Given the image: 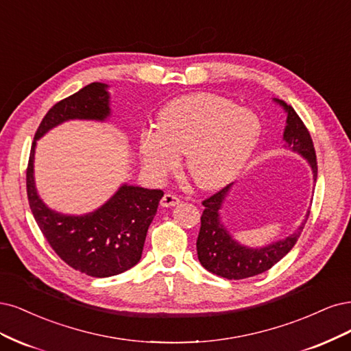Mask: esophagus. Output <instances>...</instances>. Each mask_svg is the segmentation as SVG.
<instances>
[{
	"label": "esophagus",
	"mask_w": 351,
	"mask_h": 351,
	"mask_svg": "<svg viewBox=\"0 0 351 351\" xmlns=\"http://www.w3.org/2000/svg\"><path fill=\"white\" fill-rule=\"evenodd\" d=\"M180 202V199L175 195V194H165L163 195V198L160 199V206L162 207H175V206H178Z\"/></svg>",
	"instance_id": "esophagus-1"
}]
</instances>
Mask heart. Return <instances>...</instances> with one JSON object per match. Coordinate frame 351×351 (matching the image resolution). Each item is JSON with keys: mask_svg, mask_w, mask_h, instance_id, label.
I'll list each match as a JSON object with an SVG mask.
<instances>
[{"mask_svg": "<svg viewBox=\"0 0 351 351\" xmlns=\"http://www.w3.org/2000/svg\"><path fill=\"white\" fill-rule=\"evenodd\" d=\"M261 135L254 112L210 93L182 96L167 104L157 128L140 135L141 160L154 178H163L186 154L194 182L206 189L230 182L250 160Z\"/></svg>", "mask_w": 351, "mask_h": 351, "instance_id": "heart-1", "label": "heart"}]
</instances>
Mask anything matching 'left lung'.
Wrapping results in <instances>:
<instances>
[{"mask_svg":"<svg viewBox=\"0 0 351 351\" xmlns=\"http://www.w3.org/2000/svg\"><path fill=\"white\" fill-rule=\"evenodd\" d=\"M274 100L280 106H282L287 114L286 128L285 134H282V140L286 141L285 147H289L291 152L299 153L306 159L312 169L313 180L316 182L318 166H316V154L308 128L304 127L296 110L290 105L278 99ZM232 186L233 184L224 186L214 195L202 201V206L206 208L201 216L197 254L201 265L208 269L210 273L228 280H242L265 273L267 269L276 265L282 256H286L290 252L304 228V223L309 217V211L306 214V219L299 226V229L287 236L286 239L273 242L263 247L245 246L233 239L220 220L221 206Z\"/></svg>","mask_w":351,"mask_h":351,"instance_id":"obj_1","label":"left lung"}]
</instances>
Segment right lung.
I'll return each mask as SVG.
<instances>
[{"label":"right lung","instance_id":"add662e5","mask_svg":"<svg viewBox=\"0 0 351 351\" xmlns=\"http://www.w3.org/2000/svg\"><path fill=\"white\" fill-rule=\"evenodd\" d=\"M108 117V84L92 83L60 100L43 117L35 134L26 172L30 210L52 250L71 268L99 278L121 274L140 261L163 191L123 184L100 208L69 216L51 210L38 195L33 162L36 141L49 130L70 119L106 121Z\"/></svg>","mask_w":351,"mask_h":351}]
</instances>
